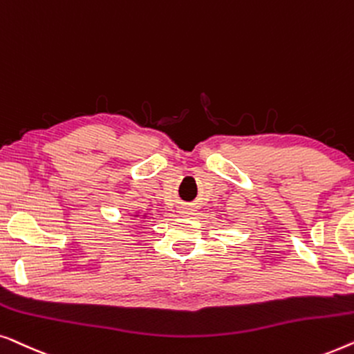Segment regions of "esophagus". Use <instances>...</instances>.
Returning a JSON list of instances; mask_svg holds the SVG:
<instances>
[{
    "instance_id": "esophagus-1",
    "label": "esophagus",
    "mask_w": 354,
    "mask_h": 354,
    "mask_svg": "<svg viewBox=\"0 0 354 354\" xmlns=\"http://www.w3.org/2000/svg\"><path fill=\"white\" fill-rule=\"evenodd\" d=\"M181 213L183 215H191V210H189V208H183Z\"/></svg>"
}]
</instances>
